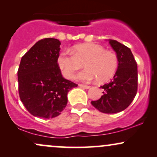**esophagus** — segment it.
Returning a JSON list of instances; mask_svg holds the SVG:
<instances>
[{"label":"esophagus","instance_id":"esophagus-1","mask_svg":"<svg viewBox=\"0 0 157 157\" xmlns=\"http://www.w3.org/2000/svg\"><path fill=\"white\" fill-rule=\"evenodd\" d=\"M79 86L81 88H83L85 89H90L89 86H86V85H82V84H79Z\"/></svg>","mask_w":157,"mask_h":157}]
</instances>
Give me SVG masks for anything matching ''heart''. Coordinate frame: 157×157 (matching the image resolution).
<instances>
[{"label": "heart", "instance_id": "1", "mask_svg": "<svg viewBox=\"0 0 157 157\" xmlns=\"http://www.w3.org/2000/svg\"><path fill=\"white\" fill-rule=\"evenodd\" d=\"M57 63L63 76L68 79L73 78L84 63L86 69L76 76L82 82H90L95 78L100 82H107L113 77L118 67L116 54L95 44L76 45L71 52L64 50L57 56Z\"/></svg>", "mask_w": 157, "mask_h": 157}]
</instances>
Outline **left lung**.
<instances>
[{
	"label": "left lung",
	"instance_id": "left-lung-1",
	"mask_svg": "<svg viewBox=\"0 0 157 157\" xmlns=\"http://www.w3.org/2000/svg\"><path fill=\"white\" fill-rule=\"evenodd\" d=\"M109 44L117 56V70L113 80L101 86L102 96L91 104L100 112L114 113L127 109L136 96L137 64L128 47L114 40H109Z\"/></svg>",
	"mask_w": 157,
	"mask_h": 157
}]
</instances>
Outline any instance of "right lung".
<instances>
[{"mask_svg": "<svg viewBox=\"0 0 157 157\" xmlns=\"http://www.w3.org/2000/svg\"><path fill=\"white\" fill-rule=\"evenodd\" d=\"M60 42L39 40L23 56L17 71L18 92L31 114L44 119L60 115L67 105V94L77 85L63 77L57 63Z\"/></svg>", "mask_w": 157, "mask_h": 157, "instance_id": "right-lung-1", "label": "right lung"}]
</instances>
